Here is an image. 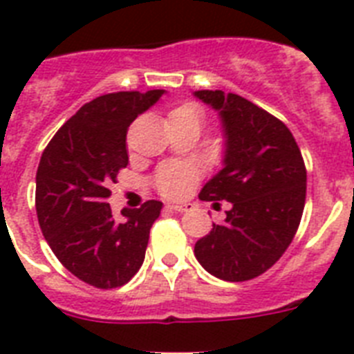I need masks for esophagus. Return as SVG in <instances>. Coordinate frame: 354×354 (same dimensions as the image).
Returning a JSON list of instances; mask_svg holds the SVG:
<instances>
[{"label":"esophagus","instance_id":"esophagus-1","mask_svg":"<svg viewBox=\"0 0 354 354\" xmlns=\"http://www.w3.org/2000/svg\"><path fill=\"white\" fill-rule=\"evenodd\" d=\"M191 203H176V205H167V209L174 210V212H187V210L191 209Z\"/></svg>","mask_w":354,"mask_h":354}]
</instances>
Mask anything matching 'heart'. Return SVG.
I'll list each match as a JSON object with an SVG mask.
<instances>
[{"label": "heart", "mask_w": 354, "mask_h": 354, "mask_svg": "<svg viewBox=\"0 0 354 354\" xmlns=\"http://www.w3.org/2000/svg\"><path fill=\"white\" fill-rule=\"evenodd\" d=\"M169 117H191L201 124L200 109L191 106V104L172 109ZM196 180H198V174L192 167H189L185 163H169L156 172L154 185H156L160 194H163L165 198H182L194 185Z\"/></svg>", "instance_id": "b5f03b06"}]
</instances>
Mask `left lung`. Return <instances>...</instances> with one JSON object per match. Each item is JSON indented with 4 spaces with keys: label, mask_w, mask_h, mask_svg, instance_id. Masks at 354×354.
Listing matches in <instances>:
<instances>
[{
    "label": "left lung",
    "mask_w": 354,
    "mask_h": 354,
    "mask_svg": "<svg viewBox=\"0 0 354 354\" xmlns=\"http://www.w3.org/2000/svg\"><path fill=\"white\" fill-rule=\"evenodd\" d=\"M194 95L219 111L225 131L223 169L200 200L230 201L227 219L194 245L196 259L214 277L241 283L281 259L302 218L306 165L284 122L236 93L201 90Z\"/></svg>",
    "instance_id": "1"
}]
</instances>
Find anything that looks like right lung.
<instances>
[{
  "label": "right lung",
  "instance_id": "1",
  "mask_svg": "<svg viewBox=\"0 0 354 354\" xmlns=\"http://www.w3.org/2000/svg\"><path fill=\"white\" fill-rule=\"evenodd\" d=\"M163 90L118 91L84 104L43 151L35 210L43 236L62 266L100 290L124 286L140 270L162 201L113 218L109 185L129 162L127 129Z\"/></svg>",
  "mask_w": 354,
  "mask_h": 354
}]
</instances>
